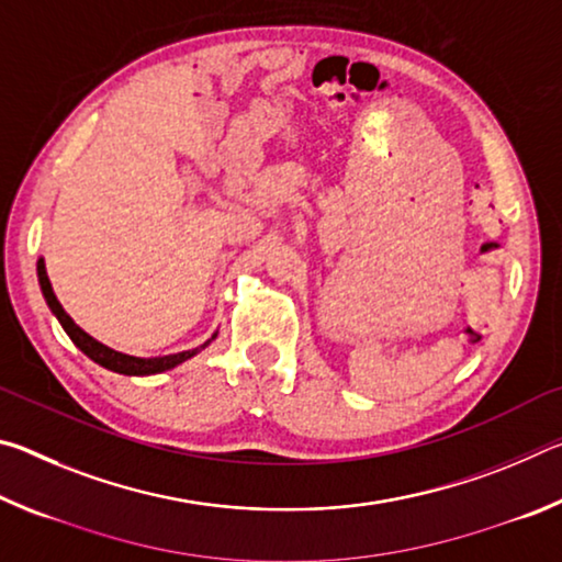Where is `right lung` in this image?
Instances as JSON below:
<instances>
[{
  "label": "right lung",
  "instance_id": "add662e5",
  "mask_svg": "<svg viewBox=\"0 0 562 562\" xmlns=\"http://www.w3.org/2000/svg\"><path fill=\"white\" fill-rule=\"evenodd\" d=\"M36 274H40V284H42L44 300H46V304H49L52 315L59 319V325L64 327L66 335H69V339L83 351V355H87L91 361H97L99 367L109 369V372L126 374V376H150V374L168 372V369L183 364V361H188L190 357L201 355V351L217 337V331H215V335L207 339V341H203L201 347L178 351V355H166V357H133V355H123V351L111 349V347L103 345V341L93 339L89 331H83L69 315H66V310L61 307V302L56 300L54 288H52V282H49V274H46L44 258L36 260Z\"/></svg>",
  "mask_w": 562,
  "mask_h": 562
}]
</instances>
